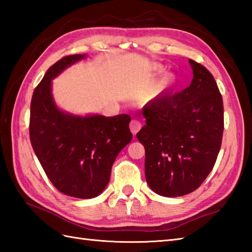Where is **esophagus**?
Wrapping results in <instances>:
<instances>
[{
    "label": "esophagus",
    "instance_id": "1",
    "mask_svg": "<svg viewBox=\"0 0 252 252\" xmlns=\"http://www.w3.org/2000/svg\"><path fill=\"white\" fill-rule=\"evenodd\" d=\"M142 127V123L140 120H136V119H133L130 123V129H131V132L133 133V134H136V133L141 130Z\"/></svg>",
    "mask_w": 252,
    "mask_h": 252
}]
</instances>
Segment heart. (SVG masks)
<instances>
[{
	"label": "heart",
	"mask_w": 252,
	"mask_h": 252,
	"mask_svg": "<svg viewBox=\"0 0 252 252\" xmlns=\"http://www.w3.org/2000/svg\"><path fill=\"white\" fill-rule=\"evenodd\" d=\"M172 83H173V79H172V77L168 76V77H165V78H164V80H163V84L165 85V87H169V85H171Z\"/></svg>",
	"instance_id": "heart-1"
}]
</instances>
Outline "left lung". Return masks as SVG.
I'll return each mask as SVG.
<instances>
[{
  "mask_svg": "<svg viewBox=\"0 0 252 252\" xmlns=\"http://www.w3.org/2000/svg\"><path fill=\"white\" fill-rule=\"evenodd\" d=\"M182 92L160 93L144 106L136 134L145 148V178L156 194L179 197L199 187L215 167L224 130L222 95L206 67L189 60Z\"/></svg>",
  "mask_w": 252,
  "mask_h": 252,
  "instance_id": "8db88e82",
  "label": "left lung"
}]
</instances>
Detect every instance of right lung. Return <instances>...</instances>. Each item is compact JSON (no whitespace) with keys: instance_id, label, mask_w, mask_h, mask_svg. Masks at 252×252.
I'll use <instances>...</instances> for the list:
<instances>
[{"instance_id":"right-lung-1","label":"right lung","mask_w":252,"mask_h":252,"mask_svg":"<svg viewBox=\"0 0 252 252\" xmlns=\"http://www.w3.org/2000/svg\"><path fill=\"white\" fill-rule=\"evenodd\" d=\"M85 54L69 55L49 68L32 95L29 133L32 148L56 189L90 199L109 183L111 167L132 140L129 115L74 116L61 110L52 95V80Z\"/></svg>"}]
</instances>
